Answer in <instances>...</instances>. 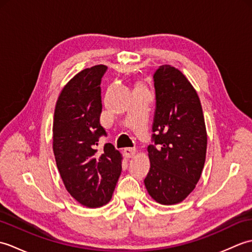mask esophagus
Segmentation results:
<instances>
[{"label":"esophagus","instance_id":"obj_1","mask_svg":"<svg viewBox=\"0 0 252 252\" xmlns=\"http://www.w3.org/2000/svg\"><path fill=\"white\" fill-rule=\"evenodd\" d=\"M123 154L126 158H133L136 154V149L134 148H125L123 149Z\"/></svg>","mask_w":252,"mask_h":252}]
</instances>
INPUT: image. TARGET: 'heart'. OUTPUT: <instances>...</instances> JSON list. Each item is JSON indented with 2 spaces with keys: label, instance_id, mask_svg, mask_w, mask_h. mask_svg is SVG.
Listing matches in <instances>:
<instances>
[{
  "label": "heart",
  "instance_id": "b5f03b06",
  "mask_svg": "<svg viewBox=\"0 0 252 252\" xmlns=\"http://www.w3.org/2000/svg\"><path fill=\"white\" fill-rule=\"evenodd\" d=\"M137 87H144V85H143V83H141V82H138L137 84H136V88Z\"/></svg>",
  "mask_w": 252,
  "mask_h": 252
}]
</instances>
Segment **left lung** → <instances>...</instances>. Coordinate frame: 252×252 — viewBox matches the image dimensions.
<instances>
[{
  "mask_svg": "<svg viewBox=\"0 0 252 252\" xmlns=\"http://www.w3.org/2000/svg\"><path fill=\"white\" fill-rule=\"evenodd\" d=\"M156 111L151 161L144 180L148 194L161 205L183 201L199 181L207 153V131L196 90L179 69L160 66L154 74Z\"/></svg>",
  "mask_w": 252,
  "mask_h": 252,
  "instance_id": "8db88e82",
  "label": "left lung"
}]
</instances>
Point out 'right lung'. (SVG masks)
I'll return each instance as SVG.
<instances>
[{
    "instance_id": "right-lung-1",
    "label": "right lung",
    "mask_w": 252,
    "mask_h": 252,
    "mask_svg": "<svg viewBox=\"0 0 252 252\" xmlns=\"http://www.w3.org/2000/svg\"><path fill=\"white\" fill-rule=\"evenodd\" d=\"M107 66L83 69L63 88L53 121V152L67 191L82 206L108 203L121 174L122 155L110 143L98 152L100 82Z\"/></svg>"
}]
</instances>
